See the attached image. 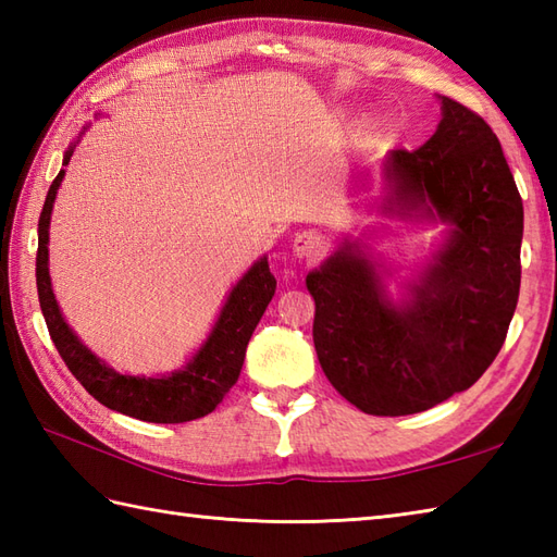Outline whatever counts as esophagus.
Here are the masks:
<instances>
[{"label": "esophagus", "instance_id": "34e87169", "mask_svg": "<svg viewBox=\"0 0 557 557\" xmlns=\"http://www.w3.org/2000/svg\"><path fill=\"white\" fill-rule=\"evenodd\" d=\"M294 253H297L299 258H315L318 253L323 251V239L321 234L318 232H299L297 236H294Z\"/></svg>", "mask_w": 557, "mask_h": 557}]
</instances>
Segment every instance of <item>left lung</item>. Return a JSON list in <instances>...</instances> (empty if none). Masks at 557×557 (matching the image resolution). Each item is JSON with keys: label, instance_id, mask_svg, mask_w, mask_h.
<instances>
[{"label": "left lung", "instance_id": "left-lung-1", "mask_svg": "<svg viewBox=\"0 0 557 557\" xmlns=\"http://www.w3.org/2000/svg\"><path fill=\"white\" fill-rule=\"evenodd\" d=\"M437 100L435 134L385 156L381 194L385 218L441 227L431 256L399 277L369 242L342 234L306 275L318 361L373 417L425 411L474 385L517 309L524 208L512 172L479 114Z\"/></svg>", "mask_w": 557, "mask_h": 557}]
</instances>
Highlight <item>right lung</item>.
Returning <instances> with one entry per match:
<instances>
[{
    "label": "right lung",
    "mask_w": 557,
    "mask_h": 557,
    "mask_svg": "<svg viewBox=\"0 0 557 557\" xmlns=\"http://www.w3.org/2000/svg\"><path fill=\"white\" fill-rule=\"evenodd\" d=\"M88 126L90 124L83 126L81 134L69 144L62 160L64 168L71 156H74L81 136L88 132ZM64 170H59L40 212L35 277H38V299L47 330H50L54 347L62 354L69 371L76 375V381L100 405L140 421L184 423L215 411L224 395L230 393V387L236 383V377H239L248 339H251L258 321L263 318L270 299L275 297L277 280L270 272L268 256L256 258L251 268L234 282L210 333L194 349L182 369L156 375H132L114 371L108 361L83 345L74 327L66 323L52 289L50 248L47 246H50L54 198L64 182Z\"/></svg>",
    "instance_id": "obj_1"
}]
</instances>
